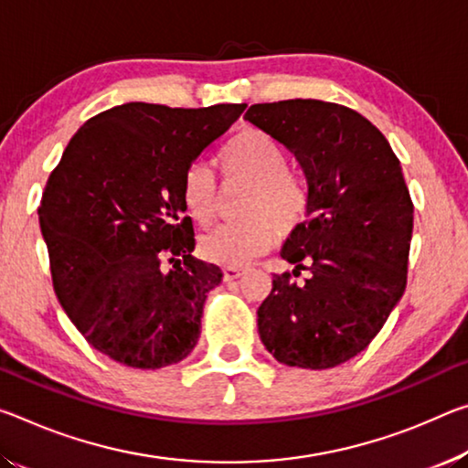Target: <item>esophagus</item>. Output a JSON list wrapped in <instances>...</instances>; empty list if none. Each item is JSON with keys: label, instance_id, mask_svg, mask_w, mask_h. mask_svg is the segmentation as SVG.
I'll use <instances>...</instances> for the list:
<instances>
[{"label": "esophagus", "instance_id": "34e87169", "mask_svg": "<svg viewBox=\"0 0 468 468\" xmlns=\"http://www.w3.org/2000/svg\"><path fill=\"white\" fill-rule=\"evenodd\" d=\"M243 272H246V269H241V266H227V269H225V279L227 281H235V279H239Z\"/></svg>", "mask_w": 468, "mask_h": 468}]
</instances>
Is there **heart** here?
Returning <instances> with one entry per match:
<instances>
[{"label": "heart", "instance_id": "1", "mask_svg": "<svg viewBox=\"0 0 468 468\" xmlns=\"http://www.w3.org/2000/svg\"><path fill=\"white\" fill-rule=\"evenodd\" d=\"M222 175L250 183L241 214L202 237L199 251L206 261L241 266L272 246L277 231L293 233L306 218L310 191L298 173L287 168L285 147L271 133L248 127L222 145ZM181 202L197 225H207L217 202V181L202 162L187 166L181 179Z\"/></svg>", "mask_w": 468, "mask_h": 468}]
</instances>
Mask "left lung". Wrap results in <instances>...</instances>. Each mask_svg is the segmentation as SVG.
Instances as JSON below:
<instances>
[{
	"label": "left lung",
	"mask_w": 468,
	"mask_h": 468,
	"mask_svg": "<svg viewBox=\"0 0 468 468\" xmlns=\"http://www.w3.org/2000/svg\"><path fill=\"white\" fill-rule=\"evenodd\" d=\"M246 121L300 162L310 204L281 258L303 283L274 274L258 308L266 350L287 367L333 368L375 339L406 289L414 206L383 133L339 103H254Z\"/></svg>",
	"instance_id": "obj_1"
}]
</instances>
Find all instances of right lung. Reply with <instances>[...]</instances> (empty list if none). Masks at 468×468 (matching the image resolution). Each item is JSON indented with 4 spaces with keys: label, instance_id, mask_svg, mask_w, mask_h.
I'll return each mask as SVG.
<instances>
[{
    "label": "right lung",
    "instance_id": "right-lung-1",
    "mask_svg": "<svg viewBox=\"0 0 468 468\" xmlns=\"http://www.w3.org/2000/svg\"><path fill=\"white\" fill-rule=\"evenodd\" d=\"M246 110L131 101L89 118L49 175L39 225L62 308L95 350L133 368L187 358L217 264L191 256L181 179Z\"/></svg>",
    "mask_w": 468,
    "mask_h": 468
}]
</instances>
